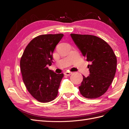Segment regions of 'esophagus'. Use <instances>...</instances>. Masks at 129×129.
<instances>
[{"label":"esophagus","instance_id":"esophagus-1","mask_svg":"<svg viewBox=\"0 0 129 129\" xmlns=\"http://www.w3.org/2000/svg\"><path fill=\"white\" fill-rule=\"evenodd\" d=\"M72 74V72H66L64 73V75H67V76H69Z\"/></svg>","mask_w":129,"mask_h":129}]
</instances>
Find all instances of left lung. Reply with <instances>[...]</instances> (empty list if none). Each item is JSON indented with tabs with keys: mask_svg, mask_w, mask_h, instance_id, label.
I'll return each mask as SVG.
<instances>
[{
	"mask_svg": "<svg viewBox=\"0 0 129 129\" xmlns=\"http://www.w3.org/2000/svg\"><path fill=\"white\" fill-rule=\"evenodd\" d=\"M74 42L90 65V75L83 76L80 94L87 99L101 96L108 90L116 73L117 59L113 49L105 41L91 35L70 34Z\"/></svg>",
	"mask_w": 129,
	"mask_h": 129,
	"instance_id": "1",
	"label": "left lung"
}]
</instances>
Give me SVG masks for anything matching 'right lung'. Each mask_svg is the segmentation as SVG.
Returning a JSON list of instances; mask_svg holds the SVG:
<instances>
[{
    "instance_id": "add662e5",
    "label": "right lung",
    "mask_w": 129,
    "mask_h": 129,
    "mask_svg": "<svg viewBox=\"0 0 129 129\" xmlns=\"http://www.w3.org/2000/svg\"><path fill=\"white\" fill-rule=\"evenodd\" d=\"M64 36L62 34L41 35L34 38L24 51L20 66L23 80L32 96L39 102L48 103L57 96L64 74L49 70L53 53Z\"/></svg>"
}]
</instances>
